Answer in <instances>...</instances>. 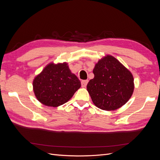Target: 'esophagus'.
Returning <instances> with one entry per match:
<instances>
[{
  "instance_id": "obj_1",
  "label": "esophagus",
  "mask_w": 160,
  "mask_h": 160,
  "mask_svg": "<svg viewBox=\"0 0 160 160\" xmlns=\"http://www.w3.org/2000/svg\"><path fill=\"white\" fill-rule=\"evenodd\" d=\"M88 80H83L81 81V86L82 88H85V87L87 86V85H88Z\"/></svg>"
}]
</instances>
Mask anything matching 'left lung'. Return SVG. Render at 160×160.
<instances>
[{"instance_id": "obj_1", "label": "left lung", "mask_w": 160, "mask_h": 160, "mask_svg": "<svg viewBox=\"0 0 160 160\" xmlns=\"http://www.w3.org/2000/svg\"><path fill=\"white\" fill-rule=\"evenodd\" d=\"M94 78L87 85L93 103L105 111L122 107L132 97L134 90L133 77L125 67L111 55H107L96 63Z\"/></svg>"}]
</instances>
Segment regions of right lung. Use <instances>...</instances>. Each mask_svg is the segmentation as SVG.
Segmentation results:
<instances>
[{
  "label": "right lung",
  "mask_w": 160,
  "mask_h": 160,
  "mask_svg": "<svg viewBox=\"0 0 160 160\" xmlns=\"http://www.w3.org/2000/svg\"><path fill=\"white\" fill-rule=\"evenodd\" d=\"M81 82L67 62L48 64L32 82L33 91L42 104L57 108L67 102L81 88Z\"/></svg>",
  "instance_id": "obj_1"
}]
</instances>
